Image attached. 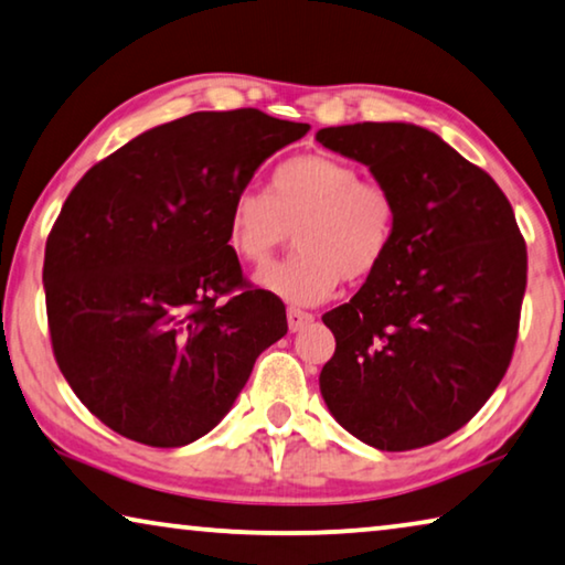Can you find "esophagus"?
<instances>
[{
    "label": "esophagus",
    "instance_id": "1",
    "mask_svg": "<svg viewBox=\"0 0 565 565\" xmlns=\"http://www.w3.org/2000/svg\"><path fill=\"white\" fill-rule=\"evenodd\" d=\"M286 321H289V331H301L307 324L315 321V317L309 315V311H301V309H289L286 311Z\"/></svg>",
    "mask_w": 565,
    "mask_h": 565
}]
</instances>
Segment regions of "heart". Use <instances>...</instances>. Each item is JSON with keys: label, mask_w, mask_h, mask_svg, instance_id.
Segmentation results:
<instances>
[{"label": "heart", "mask_w": 565, "mask_h": 565, "mask_svg": "<svg viewBox=\"0 0 565 565\" xmlns=\"http://www.w3.org/2000/svg\"><path fill=\"white\" fill-rule=\"evenodd\" d=\"M294 231L297 254L254 276L258 289L294 307H317L337 286L364 281L387 262L397 203L387 185L362 181L347 160L303 153L268 173L266 193L238 191L228 205L226 244L244 264H266Z\"/></svg>", "instance_id": "obj_1"}]
</instances>
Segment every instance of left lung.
Segmentation results:
<instances>
[{"label":"left lung","instance_id":"8db88e82","mask_svg":"<svg viewBox=\"0 0 565 565\" xmlns=\"http://www.w3.org/2000/svg\"><path fill=\"white\" fill-rule=\"evenodd\" d=\"M317 140L370 168L397 203L387 262L321 317L337 339L321 397L377 450L433 445L470 423L513 356L527 274L513 209L486 170L419 125H339Z\"/></svg>","mask_w":565,"mask_h":565}]
</instances>
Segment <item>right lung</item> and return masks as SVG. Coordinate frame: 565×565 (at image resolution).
<instances>
[{"label":"right lung","instance_id":"right-lung-1","mask_svg":"<svg viewBox=\"0 0 565 565\" xmlns=\"http://www.w3.org/2000/svg\"><path fill=\"white\" fill-rule=\"evenodd\" d=\"M307 122L254 107L191 113L125 142L83 175L44 248L52 352L115 433L181 447L211 433L286 334V311L244 286L228 205Z\"/></svg>","mask_w":565,"mask_h":565}]
</instances>
